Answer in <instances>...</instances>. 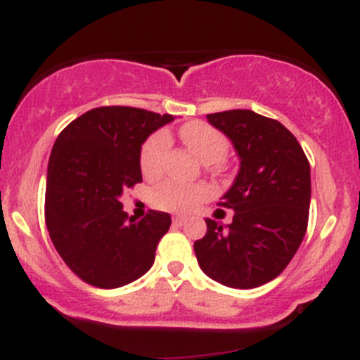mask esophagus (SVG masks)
<instances>
[{
	"label": "esophagus",
	"instance_id": "1",
	"mask_svg": "<svg viewBox=\"0 0 360 360\" xmlns=\"http://www.w3.org/2000/svg\"><path fill=\"white\" fill-rule=\"evenodd\" d=\"M186 221H188V220H186L184 217H174V218H172V223H174L176 226H183V225H186Z\"/></svg>",
	"mask_w": 360,
	"mask_h": 360
}]
</instances>
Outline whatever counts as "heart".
<instances>
[{"label":"heart","mask_w":360,"mask_h":360,"mask_svg":"<svg viewBox=\"0 0 360 360\" xmlns=\"http://www.w3.org/2000/svg\"><path fill=\"white\" fill-rule=\"evenodd\" d=\"M181 137L201 162L213 169L220 167V160L229 150V142L217 128L203 122H191L181 128ZM169 146L171 140L166 131H157L143 143L140 152V169L143 176L148 179L160 176ZM208 196L210 189L203 184L166 183L154 193V205L167 212H191L194 206Z\"/></svg>","instance_id":"b5f03b06"}]
</instances>
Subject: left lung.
<instances>
[{
  "label": "left lung",
  "instance_id": "left-lung-1",
  "mask_svg": "<svg viewBox=\"0 0 360 360\" xmlns=\"http://www.w3.org/2000/svg\"><path fill=\"white\" fill-rule=\"evenodd\" d=\"M233 143L240 169L220 206L233 210L223 229L206 218V235L194 242L201 271L229 288L252 289L286 269L308 226L309 162L295 135L278 120L252 110L206 115Z\"/></svg>",
  "mask_w": 360,
  "mask_h": 360
}]
</instances>
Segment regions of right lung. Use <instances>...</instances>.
<instances>
[{
    "label": "right lung",
    "instance_id": "obj_1",
    "mask_svg": "<svg viewBox=\"0 0 360 360\" xmlns=\"http://www.w3.org/2000/svg\"><path fill=\"white\" fill-rule=\"evenodd\" d=\"M172 120L131 106H101L69 123L53 143L45 223L62 260L91 286H125L154 264L171 217L150 210L140 221L128 220L120 196L142 183V143Z\"/></svg>",
    "mask_w": 360,
    "mask_h": 360
}]
</instances>
